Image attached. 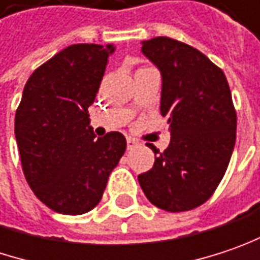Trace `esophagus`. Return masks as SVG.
<instances>
[{
	"label": "esophagus",
	"instance_id": "obj_1",
	"mask_svg": "<svg viewBox=\"0 0 260 260\" xmlns=\"http://www.w3.org/2000/svg\"><path fill=\"white\" fill-rule=\"evenodd\" d=\"M136 146H139V142L136 139H133V138H127V149L128 151H132L133 148H136Z\"/></svg>",
	"mask_w": 260,
	"mask_h": 260
}]
</instances>
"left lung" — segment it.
Segmentation results:
<instances>
[{
    "mask_svg": "<svg viewBox=\"0 0 260 260\" xmlns=\"http://www.w3.org/2000/svg\"><path fill=\"white\" fill-rule=\"evenodd\" d=\"M142 53L161 74V115L170 143L154 167L138 176L146 198L166 212H186L206 203L231 159L237 114L225 74L194 47L173 38L142 41Z\"/></svg>",
    "mask_w": 260,
    "mask_h": 260,
    "instance_id": "left-lung-1",
    "label": "left lung"
}]
</instances>
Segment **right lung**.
<instances>
[{
  "label": "right lung",
  "mask_w": 260,
  "mask_h": 260,
  "mask_svg": "<svg viewBox=\"0 0 260 260\" xmlns=\"http://www.w3.org/2000/svg\"><path fill=\"white\" fill-rule=\"evenodd\" d=\"M114 44H74L34 71L16 111L14 135L30 189L56 213L83 214L102 200L127 142L96 138L88 106Z\"/></svg>",
  "instance_id": "obj_1"
}]
</instances>
